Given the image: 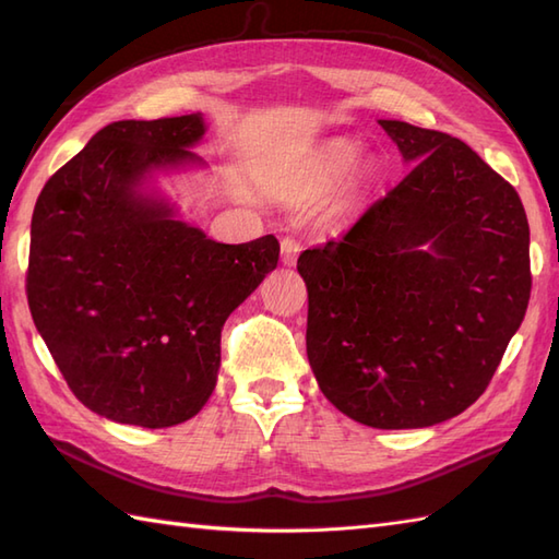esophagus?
I'll use <instances>...</instances> for the list:
<instances>
[{
	"mask_svg": "<svg viewBox=\"0 0 559 559\" xmlns=\"http://www.w3.org/2000/svg\"><path fill=\"white\" fill-rule=\"evenodd\" d=\"M300 242L295 240V237H283L281 240V259H283V264H288V266H293L295 261H298V254H300Z\"/></svg>",
	"mask_w": 559,
	"mask_h": 559,
	"instance_id": "esophagus-1",
	"label": "esophagus"
}]
</instances>
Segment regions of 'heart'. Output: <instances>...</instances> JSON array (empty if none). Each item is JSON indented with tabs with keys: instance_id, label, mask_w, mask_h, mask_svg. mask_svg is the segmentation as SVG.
<instances>
[{
	"instance_id": "1",
	"label": "heart",
	"mask_w": 559,
	"mask_h": 559,
	"mask_svg": "<svg viewBox=\"0 0 559 559\" xmlns=\"http://www.w3.org/2000/svg\"><path fill=\"white\" fill-rule=\"evenodd\" d=\"M355 158H358V148H355L350 141H334V144H329L322 153V168L324 173L341 175L350 168Z\"/></svg>"
}]
</instances>
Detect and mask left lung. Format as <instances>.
<instances>
[{"label": "left lung", "mask_w": 559, "mask_h": 559, "mask_svg": "<svg viewBox=\"0 0 559 559\" xmlns=\"http://www.w3.org/2000/svg\"><path fill=\"white\" fill-rule=\"evenodd\" d=\"M379 124L413 168L341 240L300 254L307 358L348 418L411 430L488 389L531 298L528 221L461 139Z\"/></svg>", "instance_id": "1"}]
</instances>
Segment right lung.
I'll return each instance as SVG.
<instances>
[{"label":"right lung","instance_id":"1","mask_svg":"<svg viewBox=\"0 0 559 559\" xmlns=\"http://www.w3.org/2000/svg\"><path fill=\"white\" fill-rule=\"evenodd\" d=\"M199 112L103 127L35 201L26 295L74 396L103 418L173 427L204 408L221 329L278 264L264 235L223 245L144 192L156 170L201 163Z\"/></svg>","mask_w":559,"mask_h":559}]
</instances>
